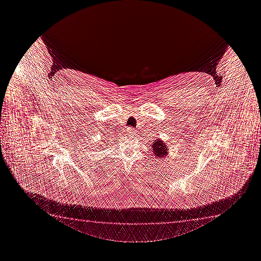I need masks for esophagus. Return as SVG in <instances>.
<instances>
[{
  "label": "esophagus",
  "instance_id": "esophagus-1",
  "mask_svg": "<svg viewBox=\"0 0 261 261\" xmlns=\"http://www.w3.org/2000/svg\"><path fill=\"white\" fill-rule=\"evenodd\" d=\"M126 133H127V134H131V135H132V134L135 133V130H134V128H131V127H130V128H128L127 130H126Z\"/></svg>",
  "mask_w": 261,
  "mask_h": 261
}]
</instances>
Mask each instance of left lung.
Returning <instances> with one entry per match:
<instances>
[{
	"mask_svg": "<svg viewBox=\"0 0 261 261\" xmlns=\"http://www.w3.org/2000/svg\"><path fill=\"white\" fill-rule=\"evenodd\" d=\"M152 147H153V153L155 154V156L158 159H163V157L166 156L168 154L167 151L169 149L167 148L166 144L163 143V141H161L160 139L153 141Z\"/></svg>",
	"mask_w": 261,
	"mask_h": 261,
	"instance_id": "1",
	"label": "left lung"
}]
</instances>
